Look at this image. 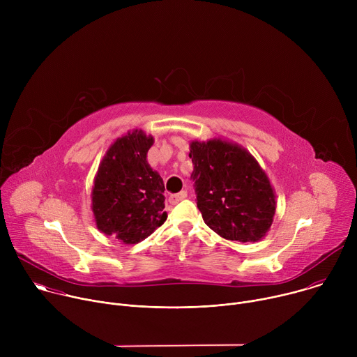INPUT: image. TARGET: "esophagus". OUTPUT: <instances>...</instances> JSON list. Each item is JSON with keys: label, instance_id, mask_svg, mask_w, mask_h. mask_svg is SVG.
<instances>
[{"label": "esophagus", "instance_id": "1", "mask_svg": "<svg viewBox=\"0 0 357 357\" xmlns=\"http://www.w3.org/2000/svg\"><path fill=\"white\" fill-rule=\"evenodd\" d=\"M186 196H188V192H186V190H181V192H178V193L169 195L168 200H169V203H172V205H175V203H178V202L186 199Z\"/></svg>", "mask_w": 357, "mask_h": 357}]
</instances>
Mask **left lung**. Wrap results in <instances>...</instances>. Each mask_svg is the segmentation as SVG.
Masks as SVG:
<instances>
[{
	"label": "left lung",
	"mask_w": 357,
	"mask_h": 357,
	"mask_svg": "<svg viewBox=\"0 0 357 357\" xmlns=\"http://www.w3.org/2000/svg\"><path fill=\"white\" fill-rule=\"evenodd\" d=\"M197 208L220 237L260 241L275 215V190L257 160L229 139H193L189 144Z\"/></svg>",
	"instance_id": "left-lung-1"
}]
</instances>
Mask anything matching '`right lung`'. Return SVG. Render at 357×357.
<instances>
[{
    "instance_id": "add662e5",
    "label": "right lung",
    "mask_w": 357,
    "mask_h": 357,
    "mask_svg": "<svg viewBox=\"0 0 357 357\" xmlns=\"http://www.w3.org/2000/svg\"><path fill=\"white\" fill-rule=\"evenodd\" d=\"M154 137L132 130L106 151L91 189L96 227L123 244H137L167 220L164 181L146 161Z\"/></svg>"
}]
</instances>
